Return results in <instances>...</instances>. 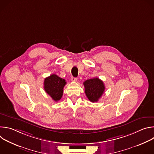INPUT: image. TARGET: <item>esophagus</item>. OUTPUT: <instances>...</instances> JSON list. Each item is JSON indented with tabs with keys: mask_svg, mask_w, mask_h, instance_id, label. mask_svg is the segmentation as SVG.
<instances>
[{
	"mask_svg": "<svg viewBox=\"0 0 154 154\" xmlns=\"http://www.w3.org/2000/svg\"><path fill=\"white\" fill-rule=\"evenodd\" d=\"M71 80H72V82H77V77H71Z\"/></svg>",
	"mask_w": 154,
	"mask_h": 154,
	"instance_id": "esophagus-1",
	"label": "esophagus"
}]
</instances>
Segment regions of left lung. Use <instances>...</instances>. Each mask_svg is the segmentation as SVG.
<instances>
[{"instance_id": "obj_1", "label": "left lung", "mask_w": 154, "mask_h": 154, "mask_svg": "<svg viewBox=\"0 0 154 154\" xmlns=\"http://www.w3.org/2000/svg\"><path fill=\"white\" fill-rule=\"evenodd\" d=\"M83 85L86 96L91 102H97L105 89L103 81L97 77L86 80Z\"/></svg>"}]
</instances>
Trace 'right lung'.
Masks as SVG:
<instances>
[{
    "label": "right lung",
    "mask_w": 154,
    "mask_h": 154,
    "mask_svg": "<svg viewBox=\"0 0 154 154\" xmlns=\"http://www.w3.org/2000/svg\"><path fill=\"white\" fill-rule=\"evenodd\" d=\"M66 82L56 74H52L46 77L44 82V89L52 99L58 102L61 99L63 93V88Z\"/></svg>",
    "instance_id": "obj_1"
}]
</instances>
